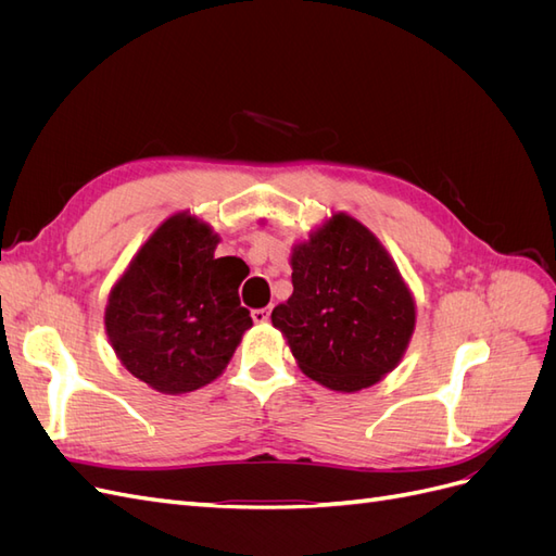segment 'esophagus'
I'll list each match as a JSON object with an SVG mask.
<instances>
[{"label":"esophagus","instance_id":"obj_1","mask_svg":"<svg viewBox=\"0 0 556 556\" xmlns=\"http://www.w3.org/2000/svg\"><path fill=\"white\" fill-rule=\"evenodd\" d=\"M268 317H271V306H266V308H255V311H252V319H255L257 325L268 323Z\"/></svg>","mask_w":556,"mask_h":556}]
</instances>
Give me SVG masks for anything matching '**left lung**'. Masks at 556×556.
I'll use <instances>...</instances> for the list:
<instances>
[{
    "label": "left lung",
    "instance_id": "obj_1",
    "mask_svg": "<svg viewBox=\"0 0 556 556\" xmlns=\"http://www.w3.org/2000/svg\"><path fill=\"white\" fill-rule=\"evenodd\" d=\"M292 296L271 313L299 368L336 392L376 384L415 327L413 296L378 239L336 213L294 248Z\"/></svg>",
    "mask_w": 556,
    "mask_h": 556
}]
</instances>
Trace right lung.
Wrapping results in <instances>:
<instances>
[{"label": "right lung", "mask_w": 556, "mask_h": 556, "mask_svg": "<svg viewBox=\"0 0 556 556\" xmlns=\"http://www.w3.org/2000/svg\"><path fill=\"white\" fill-rule=\"evenodd\" d=\"M215 245L208 225L178 213L146 241L109 296L115 355L157 392L182 394L215 380L252 327L239 299L248 266L215 257Z\"/></svg>", "instance_id": "1"}]
</instances>
